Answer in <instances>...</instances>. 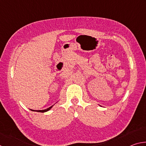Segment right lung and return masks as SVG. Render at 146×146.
Instances as JSON below:
<instances>
[{"label": "right lung", "instance_id": "add662e5", "mask_svg": "<svg viewBox=\"0 0 146 146\" xmlns=\"http://www.w3.org/2000/svg\"><path fill=\"white\" fill-rule=\"evenodd\" d=\"M53 106H51V107H49V108H47V109H46V110H31V111H36V112H41V113H44V112H46V111H49V110H51V108L53 107Z\"/></svg>", "mask_w": 146, "mask_h": 146}]
</instances>
